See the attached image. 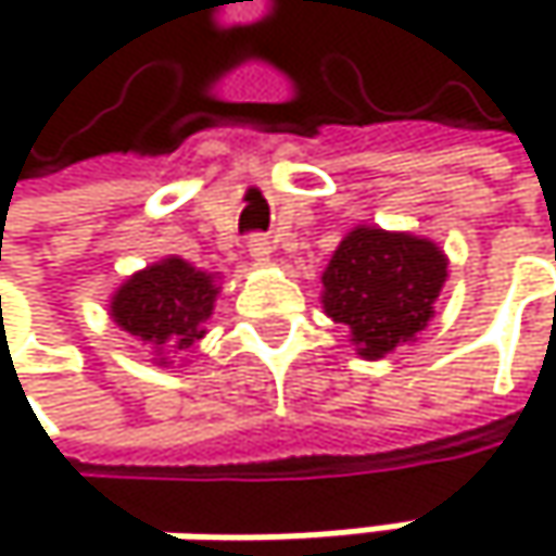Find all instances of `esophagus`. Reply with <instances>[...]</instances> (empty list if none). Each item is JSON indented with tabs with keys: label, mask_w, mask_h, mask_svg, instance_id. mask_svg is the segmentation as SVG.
Returning a JSON list of instances; mask_svg holds the SVG:
<instances>
[{
	"label": "esophagus",
	"mask_w": 556,
	"mask_h": 556,
	"mask_svg": "<svg viewBox=\"0 0 556 556\" xmlns=\"http://www.w3.org/2000/svg\"><path fill=\"white\" fill-rule=\"evenodd\" d=\"M248 251H251V257H254L257 264H267V261L274 257V241H270L267 235H251Z\"/></svg>",
	"instance_id": "obj_1"
}]
</instances>
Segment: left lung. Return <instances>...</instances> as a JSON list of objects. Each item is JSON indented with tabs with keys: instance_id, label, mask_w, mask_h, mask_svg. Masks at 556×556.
<instances>
[{
	"instance_id": "1",
	"label": "left lung",
	"mask_w": 556,
	"mask_h": 556,
	"mask_svg": "<svg viewBox=\"0 0 556 556\" xmlns=\"http://www.w3.org/2000/svg\"><path fill=\"white\" fill-rule=\"evenodd\" d=\"M447 282V254L421 235L357 225L344 235L321 274V308L348 325L364 361H383L434 318Z\"/></svg>"
}]
</instances>
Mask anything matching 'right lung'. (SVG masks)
Returning <instances> with one entry per match:
<instances>
[{"instance_id": "obj_1", "label": "right lung", "mask_w": 556, "mask_h": 556, "mask_svg": "<svg viewBox=\"0 0 556 556\" xmlns=\"http://www.w3.org/2000/svg\"><path fill=\"white\" fill-rule=\"evenodd\" d=\"M218 292V274L169 254L125 279L109 299V315L125 334L151 348L157 367H169L173 357L192 351L199 338H205Z\"/></svg>"}]
</instances>
